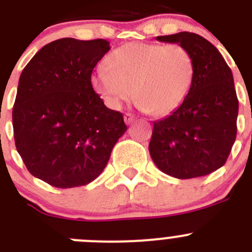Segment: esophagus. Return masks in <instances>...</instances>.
Returning <instances> with one entry per match:
<instances>
[{"mask_svg":"<svg viewBox=\"0 0 252 252\" xmlns=\"http://www.w3.org/2000/svg\"><path fill=\"white\" fill-rule=\"evenodd\" d=\"M124 120H125V122H126V124H132L133 121H135V116L132 115V113H125V116H124Z\"/></svg>","mask_w":252,"mask_h":252,"instance_id":"obj_1","label":"esophagus"}]
</instances>
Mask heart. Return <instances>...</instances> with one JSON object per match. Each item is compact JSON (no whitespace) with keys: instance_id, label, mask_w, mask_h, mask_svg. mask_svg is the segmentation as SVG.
I'll return each mask as SVG.
<instances>
[{"instance_id":"1","label":"heart","mask_w":252,"mask_h":252,"mask_svg":"<svg viewBox=\"0 0 252 252\" xmlns=\"http://www.w3.org/2000/svg\"><path fill=\"white\" fill-rule=\"evenodd\" d=\"M193 78V59L183 46L128 43L116 49L91 81L111 108H121L133 94L140 110L161 116L186 99Z\"/></svg>"}]
</instances>
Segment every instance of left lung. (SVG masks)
Instances as JSON below:
<instances>
[{"label":"left lung","mask_w":252,"mask_h":252,"mask_svg":"<svg viewBox=\"0 0 252 252\" xmlns=\"http://www.w3.org/2000/svg\"><path fill=\"white\" fill-rule=\"evenodd\" d=\"M157 40L183 46L193 59L194 78L177 110L154 122L151 159L178 179L211 174L224 165L236 140L239 101L232 72L218 49L201 35L183 31Z\"/></svg>","instance_id":"obj_1"}]
</instances>
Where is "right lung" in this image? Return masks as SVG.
<instances>
[{"label": "right lung", "mask_w": 252, "mask_h": 252, "mask_svg": "<svg viewBox=\"0 0 252 252\" xmlns=\"http://www.w3.org/2000/svg\"><path fill=\"white\" fill-rule=\"evenodd\" d=\"M103 39L55 40L24 68L12 110L15 144L26 168L57 188L101 174L127 126L94 92L93 69L110 50Z\"/></svg>", "instance_id": "add662e5"}]
</instances>
